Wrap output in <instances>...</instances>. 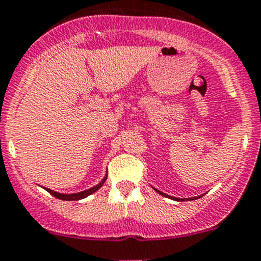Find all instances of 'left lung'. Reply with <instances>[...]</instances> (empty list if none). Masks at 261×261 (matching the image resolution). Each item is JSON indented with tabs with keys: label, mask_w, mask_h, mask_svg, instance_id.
Here are the masks:
<instances>
[{
	"label": "left lung",
	"mask_w": 261,
	"mask_h": 261,
	"mask_svg": "<svg viewBox=\"0 0 261 261\" xmlns=\"http://www.w3.org/2000/svg\"><path fill=\"white\" fill-rule=\"evenodd\" d=\"M155 191H156V192H159V194H161L162 196H166V198L174 199V200H182V199H176V198H172V196H168V195H167V194H163V192H161V191H159V190H156V189H155ZM198 198H199V196H198ZM198 198H194V199H198ZM194 199H191V200H194Z\"/></svg>",
	"instance_id": "left-lung-1"
}]
</instances>
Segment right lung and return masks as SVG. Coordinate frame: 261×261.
Returning a JSON list of instances; mask_svg holds the SVG:
<instances>
[{"instance_id": "obj_1", "label": "right lung", "mask_w": 261, "mask_h": 261, "mask_svg": "<svg viewBox=\"0 0 261 261\" xmlns=\"http://www.w3.org/2000/svg\"><path fill=\"white\" fill-rule=\"evenodd\" d=\"M106 179H107V176H106L105 178H103L102 181L99 182V184L95 185L94 187H92V189L85 190V191H82V192H76V194H60V192H56V191H53V190H50V189H45V190H47V191L49 192L50 195H53L55 198L61 199V200L75 201V200H80V199L87 198V196H89V195H92L93 192L97 191L98 189H100V187L103 186V184H105V182H106Z\"/></svg>"}]
</instances>
